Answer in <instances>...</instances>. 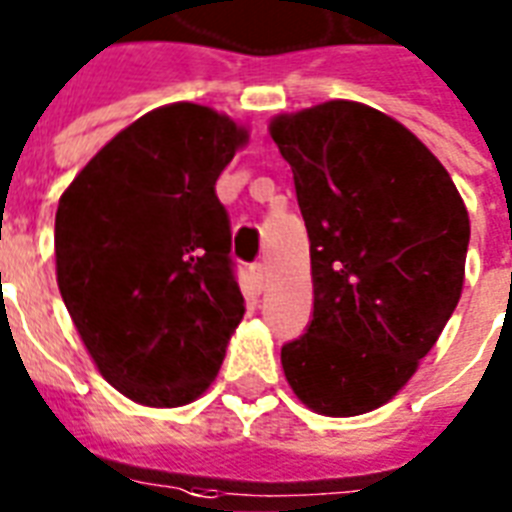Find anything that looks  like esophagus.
<instances>
[{
    "label": "esophagus",
    "instance_id": "esophagus-1",
    "mask_svg": "<svg viewBox=\"0 0 512 512\" xmlns=\"http://www.w3.org/2000/svg\"><path fill=\"white\" fill-rule=\"evenodd\" d=\"M248 272H251V280L256 288H261L264 285V280H267V264L264 261H256V264H251L248 267Z\"/></svg>",
    "mask_w": 512,
    "mask_h": 512
}]
</instances>
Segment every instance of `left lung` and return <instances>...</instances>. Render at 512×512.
Returning a JSON list of instances; mask_svg holds the SVG:
<instances>
[{
    "mask_svg": "<svg viewBox=\"0 0 512 512\" xmlns=\"http://www.w3.org/2000/svg\"><path fill=\"white\" fill-rule=\"evenodd\" d=\"M269 132L293 169L314 282L282 370L314 412L362 415L412 378L455 312L468 211L439 158L375 108L333 100Z\"/></svg>",
    "mask_w": 512,
    "mask_h": 512,
    "instance_id": "left-lung-1",
    "label": "left lung"
}]
</instances>
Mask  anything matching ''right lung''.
Returning <instances> with one entry per match:
<instances>
[{
    "instance_id": "add662e5",
    "label": "right lung",
    "mask_w": 512,
    "mask_h": 512,
    "mask_svg": "<svg viewBox=\"0 0 512 512\" xmlns=\"http://www.w3.org/2000/svg\"><path fill=\"white\" fill-rule=\"evenodd\" d=\"M245 137L203 105L150 110L60 198V296L102 378L134 402L198 399L243 320L216 179Z\"/></svg>"
}]
</instances>
